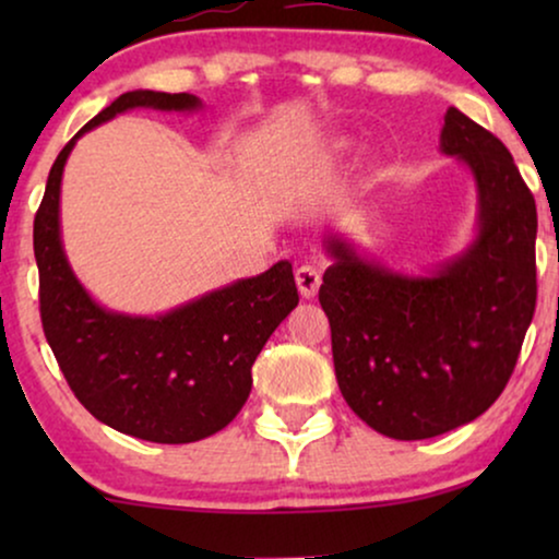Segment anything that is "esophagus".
Wrapping results in <instances>:
<instances>
[{
    "instance_id": "1",
    "label": "esophagus",
    "mask_w": 559,
    "mask_h": 559,
    "mask_svg": "<svg viewBox=\"0 0 559 559\" xmlns=\"http://www.w3.org/2000/svg\"><path fill=\"white\" fill-rule=\"evenodd\" d=\"M295 282H297V289H300L302 297H316L318 295V287H320V272L316 266L310 264H302L300 270L295 272Z\"/></svg>"
}]
</instances>
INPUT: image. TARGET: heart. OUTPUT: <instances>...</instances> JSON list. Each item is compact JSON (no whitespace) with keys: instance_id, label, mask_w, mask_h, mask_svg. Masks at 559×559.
I'll return each mask as SVG.
<instances>
[{"instance_id":"obj_1","label":"heart","mask_w":559,"mask_h":559,"mask_svg":"<svg viewBox=\"0 0 559 559\" xmlns=\"http://www.w3.org/2000/svg\"><path fill=\"white\" fill-rule=\"evenodd\" d=\"M338 147H341V150H343V147H348V142H341V144H338Z\"/></svg>"}]
</instances>
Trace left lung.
Segmentation results:
<instances>
[{
  "instance_id": "obj_1",
  "label": "left lung",
  "mask_w": 559,
  "mask_h": 559,
  "mask_svg": "<svg viewBox=\"0 0 559 559\" xmlns=\"http://www.w3.org/2000/svg\"><path fill=\"white\" fill-rule=\"evenodd\" d=\"M440 152L476 186V234L419 274L389 270L341 231L320 305L343 400L373 430L427 440L484 415L514 371L537 305V205L491 132L448 109Z\"/></svg>"
}]
</instances>
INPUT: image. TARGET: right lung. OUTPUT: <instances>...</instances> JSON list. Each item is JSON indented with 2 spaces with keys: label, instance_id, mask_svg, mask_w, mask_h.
Here are the masks:
<instances>
[{
  "label": "right lung",
  "instance_id": "obj_1",
  "mask_svg": "<svg viewBox=\"0 0 559 559\" xmlns=\"http://www.w3.org/2000/svg\"><path fill=\"white\" fill-rule=\"evenodd\" d=\"M132 109L190 114L203 102L193 94L127 91L60 150L33 231L43 331L73 394L98 423L182 445L216 435L239 415L259 350L300 297L287 259L159 316H129L91 297L63 249V170L83 134Z\"/></svg>",
  "mask_w": 559,
  "mask_h": 559
}]
</instances>
